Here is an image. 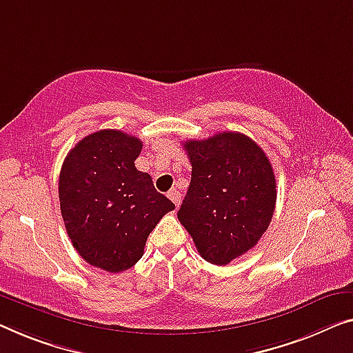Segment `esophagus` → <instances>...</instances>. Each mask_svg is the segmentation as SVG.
Returning a JSON list of instances; mask_svg holds the SVG:
<instances>
[{
  "instance_id": "esophagus-1",
  "label": "esophagus",
  "mask_w": 353,
  "mask_h": 353,
  "mask_svg": "<svg viewBox=\"0 0 353 353\" xmlns=\"http://www.w3.org/2000/svg\"><path fill=\"white\" fill-rule=\"evenodd\" d=\"M168 196H170V199L172 203H174V206L176 208H179V204H181V198H182V194L179 193V192H176V190H172V192H170V194H168Z\"/></svg>"
}]
</instances>
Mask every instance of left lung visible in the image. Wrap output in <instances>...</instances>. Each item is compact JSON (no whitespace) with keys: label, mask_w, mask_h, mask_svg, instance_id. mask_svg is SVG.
Instances as JSON below:
<instances>
[{"label":"left lung","mask_w":353,"mask_h":353,"mask_svg":"<svg viewBox=\"0 0 353 353\" xmlns=\"http://www.w3.org/2000/svg\"><path fill=\"white\" fill-rule=\"evenodd\" d=\"M192 181L177 219L199 255L225 266L254 249L276 209V176L249 136L225 131L183 143Z\"/></svg>","instance_id":"1"}]
</instances>
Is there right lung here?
Segmentation results:
<instances>
[{"instance_id": "add662e5", "label": "right lung", "mask_w": 353, "mask_h": 353, "mask_svg": "<svg viewBox=\"0 0 353 353\" xmlns=\"http://www.w3.org/2000/svg\"><path fill=\"white\" fill-rule=\"evenodd\" d=\"M143 141L119 130H99L79 141L60 171L65 227L77 254L108 272L130 270L144 254L150 231L174 209L134 160Z\"/></svg>"}]
</instances>
